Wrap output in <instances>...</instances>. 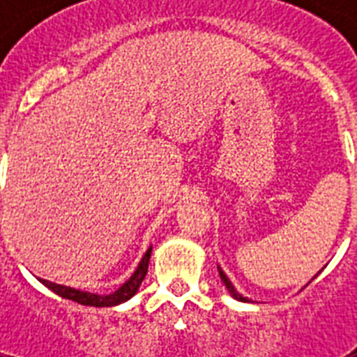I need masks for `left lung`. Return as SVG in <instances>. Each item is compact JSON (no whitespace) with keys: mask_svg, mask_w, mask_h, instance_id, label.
<instances>
[{"mask_svg":"<svg viewBox=\"0 0 357 357\" xmlns=\"http://www.w3.org/2000/svg\"><path fill=\"white\" fill-rule=\"evenodd\" d=\"M217 268H218V274H220V280H222V283H224V285H226V289H228V291H229V294H231V296H234L235 300H238V302H250V298L243 296V294L238 293L237 289L234 287V283L229 282V278L226 276V274H224L222 268H220V266H217Z\"/></svg>","mask_w":357,"mask_h":357,"instance_id":"8db88e82","label":"left lung"}]
</instances>
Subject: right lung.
Returning a JSON list of instances; mask_svg holds the SVG:
<instances>
[{"instance_id": "add662e5", "label": "right lung", "mask_w": 357, "mask_h": 357, "mask_svg": "<svg viewBox=\"0 0 357 357\" xmlns=\"http://www.w3.org/2000/svg\"><path fill=\"white\" fill-rule=\"evenodd\" d=\"M150 255H151V246L146 250V254L142 255L139 266L135 268V272L129 276L128 282H123L114 293L111 294H96V293H89V291H79V289L68 287V285H61V283H53L47 282V280H40L42 285H46L50 291H53L59 296H63L66 300H74L81 305H94V307H111V305H119L126 300H129L131 296L137 294L139 291L140 283L144 282L146 272H148V263H150Z\"/></svg>"}]
</instances>
